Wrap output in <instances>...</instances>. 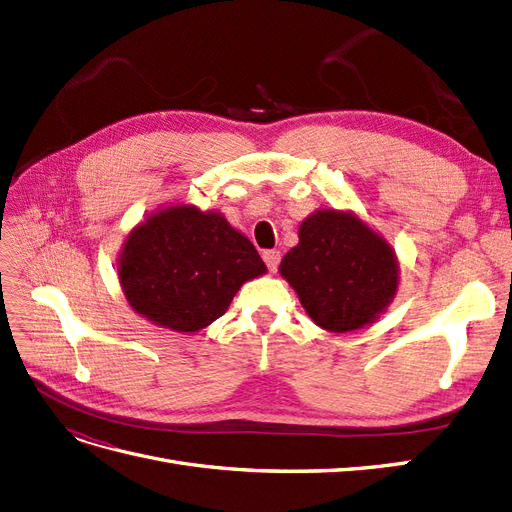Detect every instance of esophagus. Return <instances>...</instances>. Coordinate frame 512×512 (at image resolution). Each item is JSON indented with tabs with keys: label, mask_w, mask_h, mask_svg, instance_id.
I'll use <instances>...</instances> for the list:
<instances>
[{
	"label": "esophagus",
	"mask_w": 512,
	"mask_h": 512,
	"mask_svg": "<svg viewBox=\"0 0 512 512\" xmlns=\"http://www.w3.org/2000/svg\"><path fill=\"white\" fill-rule=\"evenodd\" d=\"M262 258H265V262H267V267H269V271H277V265H280V258H282V254L277 252V250H267L265 254H262Z\"/></svg>",
	"instance_id": "34e87169"
}]
</instances>
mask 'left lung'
Instances as JSON below:
<instances>
[{
    "instance_id": "8db88e82",
    "label": "left lung",
    "mask_w": 512,
    "mask_h": 512,
    "mask_svg": "<svg viewBox=\"0 0 512 512\" xmlns=\"http://www.w3.org/2000/svg\"><path fill=\"white\" fill-rule=\"evenodd\" d=\"M280 273L307 316L331 333L374 322L399 286V262L389 241L354 213L337 209L307 215Z\"/></svg>"
}]
</instances>
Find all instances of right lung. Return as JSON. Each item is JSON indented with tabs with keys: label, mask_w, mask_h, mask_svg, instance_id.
I'll use <instances>...</instances> for the list:
<instances>
[{
	"label": "right lung",
	"mask_w": 512,
	"mask_h": 512,
	"mask_svg": "<svg viewBox=\"0 0 512 512\" xmlns=\"http://www.w3.org/2000/svg\"><path fill=\"white\" fill-rule=\"evenodd\" d=\"M267 273L256 247L218 211L170 205L130 230L117 260L136 314L177 333H196L226 314L239 288Z\"/></svg>",
	"instance_id": "right-lung-1"
}]
</instances>
